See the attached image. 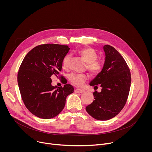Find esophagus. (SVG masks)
<instances>
[{"label":"esophagus","instance_id":"34e87169","mask_svg":"<svg viewBox=\"0 0 152 152\" xmlns=\"http://www.w3.org/2000/svg\"><path fill=\"white\" fill-rule=\"evenodd\" d=\"M75 92L76 93H84L85 92V90H82V89H76L75 90Z\"/></svg>","mask_w":152,"mask_h":152}]
</instances>
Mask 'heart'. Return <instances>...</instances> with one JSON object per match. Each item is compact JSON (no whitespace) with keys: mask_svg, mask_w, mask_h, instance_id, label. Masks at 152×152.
Here are the masks:
<instances>
[{"mask_svg":"<svg viewBox=\"0 0 152 152\" xmlns=\"http://www.w3.org/2000/svg\"><path fill=\"white\" fill-rule=\"evenodd\" d=\"M77 53L80 55L87 63V69L93 74L99 73L103 68V62L97 60V55L96 52L92 48H85L77 50ZM71 58V55L68 54L65 56L62 60V66L64 68L69 67V63ZM69 80L75 85L82 86L85 80L88 79V76L84 74H77L75 73H70L69 75Z\"/></svg>","mask_w":152,"mask_h":152,"instance_id":"b5f03b06","label":"heart"}]
</instances>
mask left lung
<instances>
[{"mask_svg":"<svg viewBox=\"0 0 152 152\" xmlns=\"http://www.w3.org/2000/svg\"><path fill=\"white\" fill-rule=\"evenodd\" d=\"M104 62L101 72L90 85L102 87L100 93H93L94 101L86 111L98 120H107L116 116L124 106L129 93L131 76L127 65L113 47L104 45Z\"/></svg>","mask_w":152,"mask_h":152,"instance_id":"obj_1","label":"left lung"}]
</instances>
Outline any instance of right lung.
Here are the masks:
<instances>
[{
    "mask_svg": "<svg viewBox=\"0 0 152 152\" xmlns=\"http://www.w3.org/2000/svg\"><path fill=\"white\" fill-rule=\"evenodd\" d=\"M70 50L68 46L47 44L33 48L20 67L17 82L21 98L34 115L50 119L64 109L67 97L74 91L70 84L58 87L51 76L61 71L62 60Z\"/></svg>",
    "mask_w": 152,
    "mask_h": 152,
    "instance_id": "obj_1",
    "label": "right lung"
}]
</instances>
